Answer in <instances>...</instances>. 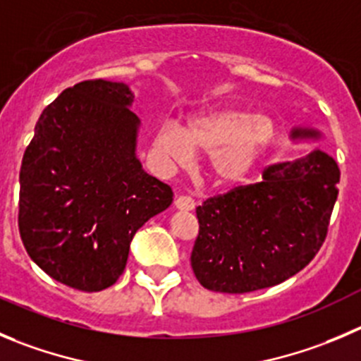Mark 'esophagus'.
<instances>
[{
  "instance_id": "esophagus-1",
  "label": "esophagus",
  "mask_w": 361,
  "mask_h": 361,
  "mask_svg": "<svg viewBox=\"0 0 361 361\" xmlns=\"http://www.w3.org/2000/svg\"><path fill=\"white\" fill-rule=\"evenodd\" d=\"M175 207L180 209V211H193L195 209V200L191 197H186V195H178L177 198H175Z\"/></svg>"
}]
</instances>
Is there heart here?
Wrapping results in <instances>:
<instances>
[{"label":"heart","instance_id":"obj_1","mask_svg":"<svg viewBox=\"0 0 361 361\" xmlns=\"http://www.w3.org/2000/svg\"><path fill=\"white\" fill-rule=\"evenodd\" d=\"M276 136V123L267 115L234 106L198 113L186 129L164 122L154 136V152L164 164L184 166L197 152L207 154V173L218 186H232L248 175Z\"/></svg>","mask_w":361,"mask_h":361}]
</instances>
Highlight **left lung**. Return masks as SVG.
I'll return each mask as SVG.
<instances>
[{"instance_id":"left-lung-1","label":"left lung","mask_w":361,"mask_h":361,"mask_svg":"<svg viewBox=\"0 0 361 361\" xmlns=\"http://www.w3.org/2000/svg\"><path fill=\"white\" fill-rule=\"evenodd\" d=\"M296 127L293 140L319 138ZM262 183L238 186L197 207L191 267L214 293L267 289L300 273L321 250L341 170L324 149L266 168Z\"/></svg>"}]
</instances>
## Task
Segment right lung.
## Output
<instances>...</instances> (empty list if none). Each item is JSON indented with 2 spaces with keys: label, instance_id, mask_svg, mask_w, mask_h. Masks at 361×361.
<instances>
[{
  "label": "right lung",
  "instance_id": "add662e5",
  "mask_svg": "<svg viewBox=\"0 0 361 361\" xmlns=\"http://www.w3.org/2000/svg\"><path fill=\"white\" fill-rule=\"evenodd\" d=\"M133 99L123 83L81 81L44 109L24 150V248L51 278L83 293L118 280L138 228L173 200L136 157Z\"/></svg>",
  "mask_w": 361,
  "mask_h": 361
}]
</instances>
